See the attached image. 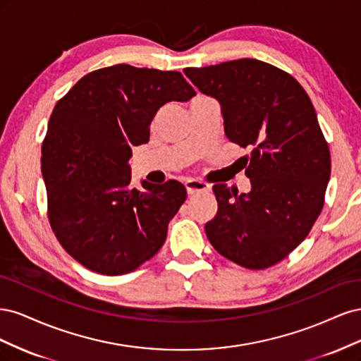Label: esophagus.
Masks as SVG:
<instances>
[{"instance_id":"34e87169","label":"esophagus","mask_w":361,"mask_h":361,"mask_svg":"<svg viewBox=\"0 0 361 361\" xmlns=\"http://www.w3.org/2000/svg\"><path fill=\"white\" fill-rule=\"evenodd\" d=\"M185 188H187L188 194H195L199 191H204L209 187H207V183L202 182V180H197V179H188L187 182H185Z\"/></svg>"}]
</instances>
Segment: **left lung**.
I'll return each mask as SVG.
<instances>
[{"mask_svg": "<svg viewBox=\"0 0 361 361\" xmlns=\"http://www.w3.org/2000/svg\"><path fill=\"white\" fill-rule=\"evenodd\" d=\"M183 72L220 102L226 137L251 150L248 192L214 185L218 211L204 226L207 239L244 268L276 265L309 235L330 180V149L310 97L293 76L255 59Z\"/></svg>", "mask_w": 361, "mask_h": 361, "instance_id": "obj_1", "label": "left lung"}]
</instances>
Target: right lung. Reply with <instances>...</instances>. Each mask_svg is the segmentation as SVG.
<instances>
[{
	"instance_id": "1",
	"label": "right lung",
	"mask_w": 361,
	"mask_h": 361,
	"mask_svg": "<svg viewBox=\"0 0 361 361\" xmlns=\"http://www.w3.org/2000/svg\"><path fill=\"white\" fill-rule=\"evenodd\" d=\"M192 96L180 72L116 64L82 76L54 108L42 145L48 216L85 268L126 274L166 243L187 190L178 180L130 187L129 158L162 105Z\"/></svg>"
}]
</instances>
